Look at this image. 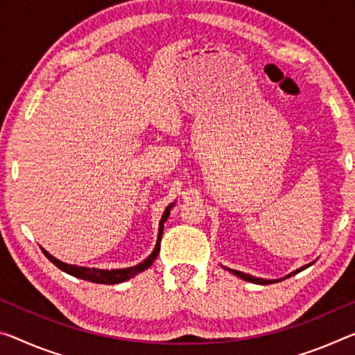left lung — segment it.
Instances as JSON below:
<instances>
[{
	"label": "left lung",
	"instance_id": "8db88e82",
	"mask_svg": "<svg viewBox=\"0 0 355 355\" xmlns=\"http://www.w3.org/2000/svg\"><path fill=\"white\" fill-rule=\"evenodd\" d=\"M308 266H305L303 268H306ZM303 268H299V270H295V272H292L291 275H288V278L289 277H292V275H295V273H299L300 270H303ZM229 272L230 273H234V275H237L239 278H241V279H245V281H250V283H256V284H272L273 281L272 279H262V278H254V277H251V275H248V273H241V272H237V270H230L229 268Z\"/></svg>",
	"mask_w": 355,
	"mask_h": 355
}]
</instances>
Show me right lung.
<instances>
[{"mask_svg": "<svg viewBox=\"0 0 355 355\" xmlns=\"http://www.w3.org/2000/svg\"><path fill=\"white\" fill-rule=\"evenodd\" d=\"M171 208L172 205H168L166 208L164 215L161 218V223H159V234H157V240H156V246L151 254L145 259L144 262H140L139 266H134V267H129V268H116V270H99V268H87V267H77V266H69V263H64L58 261V259L53 257L52 254H49L46 250H42L44 254L49 259L50 262L55 263L56 267L60 270H63V272L72 275V277L76 278H80V279H85V281H92V283H99V284H118V283H123V281H126L129 278L136 277L140 272H144V270H147L151 263H153L155 259L157 257V252L161 250V237H162V229H164V223L167 221V216L168 213H171Z\"/></svg>", "mask_w": 355, "mask_h": 355, "instance_id": "right-lung-1", "label": "right lung"}]
</instances>
